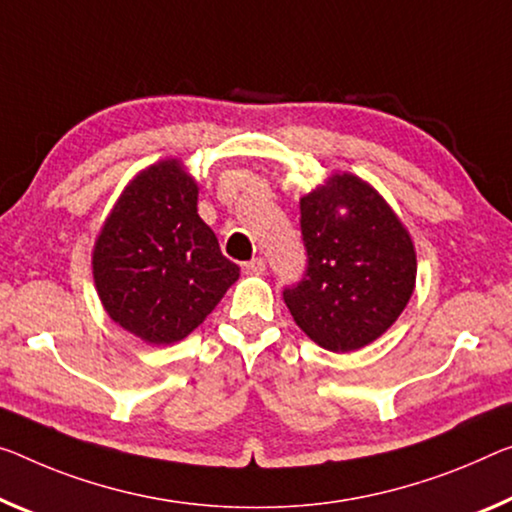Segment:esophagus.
<instances>
[{"label":"esophagus","mask_w":512,"mask_h":512,"mask_svg":"<svg viewBox=\"0 0 512 512\" xmlns=\"http://www.w3.org/2000/svg\"><path fill=\"white\" fill-rule=\"evenodd\" d=\"M242 270H245V274H265V261L261 256L251 258V261L242 265Z\"/></svg>","instance_id":"34e87169"}]
</instances>
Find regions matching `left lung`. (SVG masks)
<instances>
[{"instance_id":"8db88e82","label":"left lung","mask_w":512,"mask_h":512,"mask_svg":"<svg viewBox=\"0 0 512 512\" xmlns=\"http://www.w3.org/2000/svg\"><path fill=\"white\" fill-rule=\"evenodd\" d=\"M300 212L306 270L283 288V302L320 348H364L410 302L416 281L410 233L371 185L350 174L306 194Z\"/></svg>"}]
</instances>
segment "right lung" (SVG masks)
I'll use <instances>...</instances> for the list:
<instances>
[{"label": "right lung", "instance_id": "obj_1", "mask_svg": "<svg viewBox=\"0 0 512 512\" xmlns=\"http://www.w3.org/2000/svg\"><path fill=\"white\" fill-rule=\"evenodd\" d=\"M196 196L178 160L153 164L125 187L93 249L102 306L146 343L194 332L240 277L196 212Z\"/></svg>", "mask_w": 512, "mask_h": 512}]
</instances>
